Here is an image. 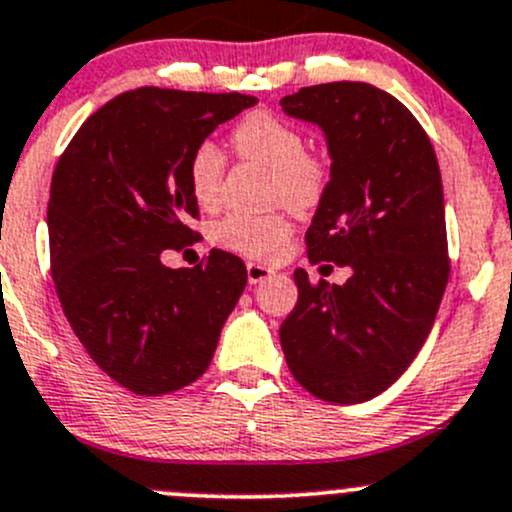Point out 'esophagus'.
Returning a JSON list of instances; mask_svg holds the SVG:
<instances>
[{
	"instance_id": "obj_1",
	"label": "esophagus",
	"mask_w": 512,
	"mask_h": 512,
	"mask_svg": "<svg viewBox=\"0 0 512 512\" xmlns=\"http://www.w3.org/2000/svg\"><path fill=\"white\" fill-rule=\"evenodd\" d=\"M275 275L270 265H262V262H247V282L250 285H260V282L270 280Z\"/></svg>"
}]
</instances>
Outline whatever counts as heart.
Masks as SVG:
<instances>
[{
    "mask_svg": "<svg viewBox=\"0 0 512 512\" xmlns=\"http://www.w3.org/2000/svg\"><path fill=\"white\" fill-rule=\"evenodd\" d=\"M232 146L242 158L270 168V200H285L294 210H314L332 183V165L322 153L304 151L297 126L267 111H255L232 128ZM225 160L213 141H203L188 158L190 195L203 208L220 198ZM292 223L285 210L270 213H227L213 227V242L232 255L262 260L287 240Z\"/></svg>",
    "mask_w": 512,
    "mask_h": 512,
    "instance_id": "obj_1",
    "label": "heart"
}]
</instances>
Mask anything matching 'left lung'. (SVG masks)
<instances>
[{"label":"left lung","instance_id":"8db88e82","mask_svg":"<svg viewBox=\"0 0 512 512\" xmlns=\"http://www.w3.org/2000/svg\"><path fill=\"white\" fill-rule=\"evenodd\" d=\"M280 103L322 128L332 158L304 235L309 262L352 270L344 285L294 270L299 297L280 342L309 394L361 404L409 369L436 322L451 272L441 170L414 113L376 86L334 81Z\"/></svg>","mask_w":512,"mask_h":512}]
</instances>
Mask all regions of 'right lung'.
I'll return each mask as SVG.
<instances>
[{"instance_id": "add662e5", "label": "right lung", "mask_w": 512, "mask_h": 512, "mask_svg": "<svg viewBox=\"0 0 512 512\" xmlns=\"http://www.w3.org/2000/svg\"><path fill=\"white\" fill-rule=\"evenodd\" d=\"M255 96L143 86L76 131L51 178V277L91 359L123 389L160 396L193 384L247 285L245 262L210 250L170 270L160 257L200 235L188 158Z\"/></svg>"}]
</instances>
